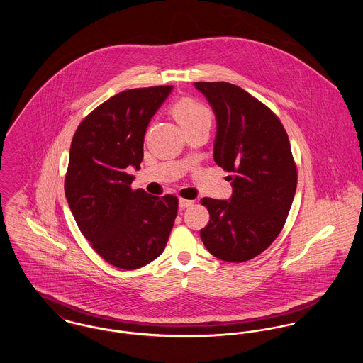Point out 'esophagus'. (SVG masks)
Returning <instances> with one entry per match:
<instances>
[{
    "label": "esophagus",
    "instance_id": "34e87169",
    "mask_svg": "<svg viewBox=\"0 0 363 363\" xmlns=\"http://www.w3.org/2000/svg\"><path fill=\"white\" fill-rule=\"evenodd\" d=\"M193 204H194V201H190V200H184V199H179V207L182 208V209L191 207Z\"/></svg>",
    "mask_w": 363,
    "mask_h": 363
}]
</instances>
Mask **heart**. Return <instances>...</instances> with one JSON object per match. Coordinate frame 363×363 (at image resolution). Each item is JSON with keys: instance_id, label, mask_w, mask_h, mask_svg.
<instances>
[{"instance_id": "obj_1", "label": "heart", "mask_w": 363, "mask_h": 363, "mask_svg": "<svg viewBox=\"0 0 363 363\" xmlns=\"http://www.w3.org/2000/svg\"><path fill=\"white\" fill-rule=\"evenodd\" d=\"M172 114L184 131L199 125L211 127V123L213 120L212 111L208 108L207 106L194 99L179 101L173 106Z\"/></svg>"}]
</instances>
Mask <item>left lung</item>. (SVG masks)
<instances>
[{
	"mask_svg": "<svg viewBox=\"0 0 363 363\" xmlns=\"http://www.w3.org/2000/svg\"><path fill=\"white\" fill-rule=\"evenodd\" d=\"M216 118L213 160L230 173L229 200L203 199L209 222L200 236L216 259L243 262L279 235L292 206L298 173L278 117L228 82H196Z\"/></svg>",
	"mask_w": 363,
	"mask_h": 363,
	"instance_id": "left-lung-1",
	"label": "left lung"
}]
</instances>
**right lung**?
<instances>
[{
  "label": "right lung",
  "mask_w": 363,
  "mask_h": 363,
  "mask_svg": "<svg viewBox=\"0 0 363 363\" xmlns=\"http://www.w3.org/2000/svg\"><path fill=\"white\" fill-rule=\"evenodd\" d=\"M173 86L120 92L78 125L69 150L65 197L82 235L111 265L144 267L162 255L177 215L174 196L131 190L144 135Z\"/></svg>",
  "instance_id": "right-lung-1"
}]
</instances>
